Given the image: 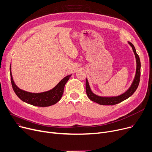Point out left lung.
Returning <instances> with one entry per match:
<instances>
[{
  "mask_svg": "<svg viewBox=\"0 0 152 152\" xmlns=\"http://www.w3.org/2000/svg\"><path fill=\"white\" fill-rule=\"evenodd\" d=\"M128 43L130 45V46L132 47L134 53L135 55V57L136 59V75L134 78L133 82L129 88L128 90L124 92L123 94L118 96H112V97H102L100 96H97L93 93L91 91L90 85L88 82V80H86V94L89 99L91 101H94L100 105H113L117 104H118L124 100H126L129 98L133 94V93L136 91L137 88L139 86L140 82V61L139 55L137 54L136 49L133 44L129 42Z\"/></svg>",
  "mask_w": 152,
  "mask_h": 152,
  "instance_id": "8db88e82",
  "label": "left lung"
}]
</instances>
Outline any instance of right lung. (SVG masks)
<instances>
[{
	"label": "right lung",
	"mask_w": 152,
	"mask_h": 152,
	"mask_svg": "<svg viewBox=\"0 0 152 152\" xmlns=\"http://www.w3.org/2000/svg\"><path fill=\"white\" fill-rule=\"evenodd\" d=\"M10 70L12 85L15 94L23 102L37 107H48L57 103L63 94L66 83L72 75L71 74L65 77L52 90L43 93H33L22 90L16 85L12 75L11 66Z\"/></svg>",
	"instance_id": "1"
}]
</instances>
